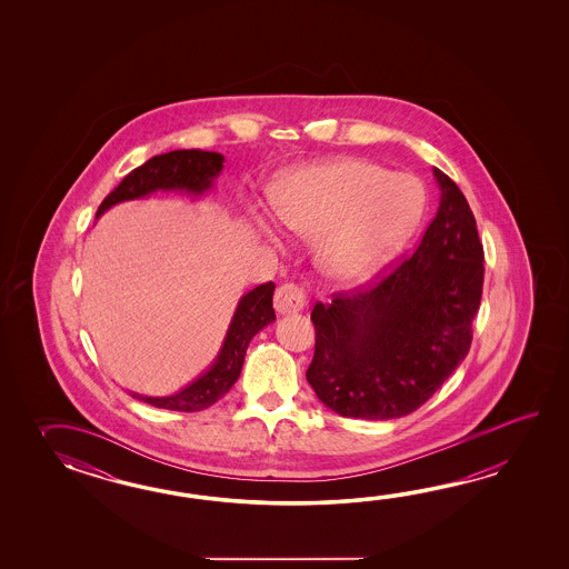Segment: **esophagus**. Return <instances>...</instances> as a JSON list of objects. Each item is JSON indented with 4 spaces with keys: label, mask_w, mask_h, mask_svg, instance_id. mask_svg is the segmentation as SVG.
I'll return each instance as SVG.
<instances>
[{
    "label": "esophagus",
    "mask_w": 569,
    "mask_h": 569,
    "mask_svg": "<svg viewBox=\"0 0 569 569\" xmlns=\"http://www.w3.org/2000/svg\"><path fill=\"white\" fill-rule=\"evenodd\" d=\"M305 305H307L305 292L297 284L287 282L274 295V309L279 315L297 313V311L305 309Z\"/></svg>",
    "instance_id": "1"
}]
</instances>
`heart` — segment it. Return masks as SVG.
Segmentation results:
<instances>
[{"label": "heart", "mask_w": 569, "mask_h": 569, "mask_svg": "<svg viewBox=\"0 0 569 569\" xmlns=\"http://www.w3.org/2000/svg\"><path fill=\"white\" fill-rule=\"evenodd\" d=\"M427 193L411 174L341 158L292 170L270 191L282 230L313 240L327 279L360 284L399 254L423 219Z\"/></svg>", "instance_id": "heart-1"}]
</instances>
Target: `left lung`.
<instances>
[{
  "instance_id": "1",
  "label": "left lung",
  "mask_w": 569,
  "mask_h": 569,
  "mask_svg": "<svg viewBox=\"0 0 569 569\" xmlns=\"http://www.w3.org/2000/svg\"><path fill=\"white\" fill-rule=\"evenodd\" d=\"M441 201L415 254L387 277L317 302L307 382L331 411L399 419L463 362L483 284V248L460 187L433 169Z\"/></svg>"
}]
</instances>
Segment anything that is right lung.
I'll return each mask as SVG.
<instances>
[{"instance_id":"add662e5","label":"right lung","mask_w":569,"mask_h":569,"mask_svg":"<svg viewBox=\"0 0 569 569\" xmlns=\"http://www.w3.org/2000/svg\"><path fill=\"white\" fill-rule=\"evenodd\" d=\"M223 160L226 158L218 152L206 150H172L167 154L150 158L142 167L123 177V181L103 199V203L97 209L96 218L103 216L109 207L118 206L121 201L142 199L157 191L206 193L213 187V181L223 169ZM272 295L274 282L260 284L243 295L236 307V313L231 317L218 358L203 375L194 378L191 385L169 397H146L138 392L130 395L133 399L148 402L158 409L181 412L203 411L213 402H218L233 387V382L242 372L243 356L252 338L262 327L277 319L272 309Z\"/></svg>"}]
</instances>
